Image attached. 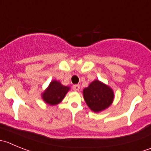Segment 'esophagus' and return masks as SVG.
I'll return each instance as SVG.
<instances>
[{
  "mask_svg": "<svg viewBox=\"0 0 151 151\" xmlns=\"http://www.w3.org/2000/svg\"><path fill=\"white\" fill-rule=\"evenodd\" d=\"M73 88H74V91H80V85H74V86H73Z\"/></svg>",
  "mask_w": 151,
  "mask_h": 151,
  "instance_id": "esophagus-1",
  "label": "esophagus"
}]
</instances>
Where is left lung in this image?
Masks as SVG:
<instances>
[{"mask_svg": "<svg viewBox=\"0 0 151 151\" xmlns=\"http://www.w3.org/2000/svg\"><path fill=\"white\" fill-rule=\"evenodd\" d=\"M83 96L91 110L94 112H99L112 104L114 93L110 87L96 80L83 90Z\"/></svg>", "mask_w": 151, "mask_h": 151, "instance_id": "1", "label": "left lung"}]
</instances>
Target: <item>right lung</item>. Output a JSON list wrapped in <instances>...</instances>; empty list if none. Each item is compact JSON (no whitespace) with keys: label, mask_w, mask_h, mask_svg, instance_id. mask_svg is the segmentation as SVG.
<instances>
[{"label":"right lung","mask_w":151,"mask_h":151,"mask_svg":"<svg viewBox=\"0 0 151 151\" xmlns=\"http://www.w3.org/2000/svg\"><path fill=\"white\" fill-rule=\"evenodd\" d=\"M69 89V87L64 86L59 81L52 80L42 93V99L47 104L56 105L64 99Z\"/></svg>","instance_id":"obj_1"}]
</instances>
